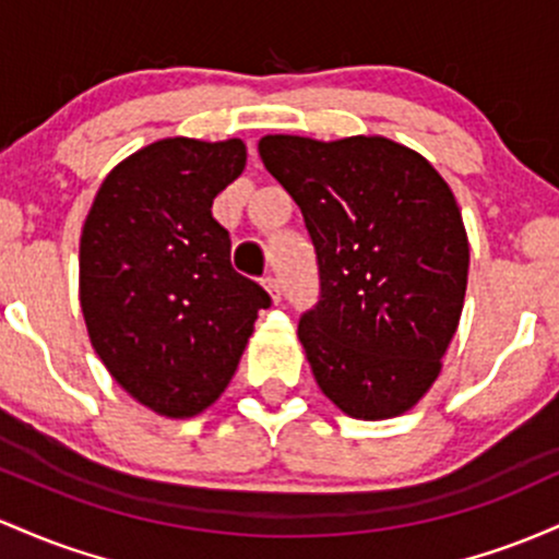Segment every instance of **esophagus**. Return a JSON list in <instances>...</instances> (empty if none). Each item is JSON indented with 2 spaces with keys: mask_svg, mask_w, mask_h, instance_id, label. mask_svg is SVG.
Instances as JSON below:
<instances>
[{
  "mask_svg": "<svg viewBox=\"0 0 559 559\" xmlns=\"http://www.w3.org/2000/svg\"><path fill=\"white\" fill-rule=\"evenodd\" d=\"M263 287H266V293H269V296H272L274 304H280V298H282L280 280L277 277H266V280H263Z\"/></svg>",
  "mask_w": 559,
  "mask_h": 559,
  "instance_id": "34e87169",
  "label": "esophagus"
}]
</instances>
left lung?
Here are the masks:
<instances>
[{"label":"left lung","instance_id":"1","mask_svg":"<svg viewBox=\"0 0 559 559\" xmlns=\"http://www.w3.org/2000/svg\"><path fill=\"white\" fill-rule=\"evenodd\" d=\"M266 171L290 192L322 300L298 337L322 393L356 419L409 412L460 328L469 242L447 179L388 136L266 134Z\"/></svg>","mask_w":559,"mask_h":559}]
</instances>
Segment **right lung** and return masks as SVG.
Masks as SVG:
<instances>
[{"mask_svg": "<svg viewBox=\"0 0 559 559\" xmlns=\"http://www.w3.org/2000/svg\"><path fill=\"white\" fill-rule=\"evenodd\" d=\"M242 140L168 136L99 185L79 246L86 332L112 380L163 417L224 393L272 298L229 261L213 198L246 168Z\"/></svg>", "mask_w": 559, "mask_h": 559, "instance_id": "add662e5", "label": "right lung"}]
</instances>
